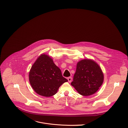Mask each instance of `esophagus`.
<instances>
[{
  "label": "esophagus",
  "instance_id": "esophagus-1",
  "mask_svg": "<svg viewBox=\"0 0 128 128\" xmlns=\"http://www.w3.org/2000/svg\"><path fill=\"white\" fill-rule=\"evenodd\" d=\"M68 80L69 82H71L72 81V77H69L68 78Z\"/></svg>",
  "mask_w": 128,
  "mask_h": 128
}]
</instances>
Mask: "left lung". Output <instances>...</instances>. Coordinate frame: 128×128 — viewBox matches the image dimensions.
Returning <instances> with one entry per match:
<instances>
[{
	"mask_svg": "<svg viewBox=\"0 0 128 128\" xmlns=\"http://www.w3.org/2000/svg\"><path fill=\"white\" fill-rule=\"evenodd\" d=\"M104 74L100 66L91 60H81L77 63L72 85L80 94H94L102 86Z\"/></svg>",
	"mask_w": 128,
	"mask_h": 128,
	"instance_id": "obj_1",
	"label": "left lung"
}]
</instances>
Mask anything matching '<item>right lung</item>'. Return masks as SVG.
Listing matches in <instances>:
<instances>
[{
    "label": "right lung",
    "mask_w": 128,
    "mask_h": 128,
    "mask_svg": "<svg viewBox=\"0 0 128 128\" xmlns=\"http://www.w3.org/2000/svg\"><path fill=\"white\" fill-rule=\"evenodd\" d=\"M30 84L38 94L49 97L55 94L61 85L68 80L48 55H40L29 73Z\"/></svg>",
    "instance_id": "add662e5"
}]
</instances>
